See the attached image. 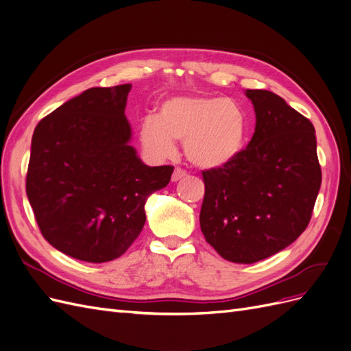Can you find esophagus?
<instances>
[{"mask_svg":"<svg viewBox=\"0 0 351 351\" xmlns=\"http://www.w3.org/2000/svg\"><path fill=\"white\" fill-rule=\"evenodd\" d=\"M183 177H186V171H183L182 168H176L173 176H171V180L176 183V182H178V180H182Z\"/></svg>","mask_w":351,"mask_h":351,"instance_id":"obj_1","label":"esophagus"}]
</instances>
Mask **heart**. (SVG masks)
I'll use <instances>...</instances> for the list:
<instances>
[{"label": "heart", "instance_id": "1", "mask_svg": "<svg viewBox=\"0 0 351 351\" xmlns=\"http://www.w3.org/2000/svg\"><path fill=\"white\" fill-rule=\"evenodd\" d=\"M141 143L155 159L176 151L184 142L186 158L202 169H219L240 155L246 139V117L231 99L177 97L162 104L158 119L141 124Z\"/></svg>", "mask_w": 351, "mask_h": 351}]
</instances>
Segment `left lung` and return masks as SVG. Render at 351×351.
<instances>
[{"label": "left lung", "mask_w": 351, "mask_h": 351, "mask_svg": "<svg viewBox=\"0 0 351 351\" xmlns=\"http://www.w3.org/2000/svg\"><path fill=\"white\" fill-rule=\"evenodd\" d=\"M256 125L230 165L206 169L200 228L222 258L254 263L278 253L309 224L322 173L313 124L269 90L247 89Z\"/></svg>", "instance_id": "obj_1"}]
</instances>
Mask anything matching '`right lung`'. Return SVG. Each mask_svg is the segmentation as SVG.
Masks as SVG:
<instances>
[{
	"label": "right lung",
	"instance_id": "obj_1",
	"mask_svg": "<svg viewBox=\"0 0 351 351\" xmlns=\"http://www.w3.org/2000/svg\"><path fill=\"white\" fill-rule=\"evenodd\" d=\"M132 84L92 88L40 120L32 137L26 193L45 240L69 256L120 258L145 226V204L174 167H147L124 114Z\"/></svg>",
	"mask_w": 351,
	"mask_h": 351
}]
</instances>
